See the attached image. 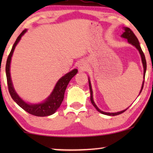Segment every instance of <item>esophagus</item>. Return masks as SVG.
I'll list each match as a JSON object with an SVG mask.
<instances>
[{
	"instance_id": "esophagus-1",
	"label": "esophagus",
	"mask_w": 153,
	"mask_h": 153,
	"mask_svg": "<svg viewBox=\"0 0 153 153\" xmlns=\"http://www.w3.org/2000/svg\"><path fill=\"white\" fill-rule=\"evenodd\" d=\"M79 69L80 71H83L86 69V67H85V65L83 63H80L79 65Z\"/></svg>"
}]
</instances>
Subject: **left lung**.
I'll return each mask as SVG.
<instances>
[{
    "mask_svg": "<svg viewBox=\"0 0 153 153\" xmlns=\"http://www.w3.org/2000/svg\"><path fill=\"white\" fill-rule=\"evenodd\" d=\"M123 37H124V38H126L127 39V41H128L129 43H130L133 46H134V47L137 48V49L139 50L140 54H141V60H142V62H143V69H144V73H143V79H145V75H146V68H147V65H146V58H145V55H144L143 51H142L141 47H140V45H139V40H138L137 37H136V35H134V33H133V31L131 30L130 28H125V32L123 33V34L121 35ZM88 81H89V88H90V91H91V103L93 104V105L94 106V107H95L96 109H97L98 111L100 113H101L102 114H105V115H107V116H117V115H119V114H123V112H125V111H126L127 108H126L125 110H123L122 111H119V112H117V113H106V112H104L100 110L99 108L97 106H96V104H95V102L93 101V91H92V88H91V82H90L89 79H88ZM143 84H144V80L143 81V85H142V87H141V91H140V93H141L142 90H143Z\"/></svg>",
    "mask_w": 153,
    "mask_h": 153,
    "instance_id": "1",
    "label": "left lung"
}]
</instances>
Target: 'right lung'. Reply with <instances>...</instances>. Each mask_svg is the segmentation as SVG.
I'll list each match as a JSON object with an SVG mask.
<instances>
[{
	"label": "right lung",
	"instance_id": "obj_1",
	"mask_svg": "<svg viewBox=\"0 0 153 153\" xmlns=\"http://www.w3.org/2000/svg\"><path fill=\"white\" fill-rule=\"evenodd\" d=\"M26 29H25L21 33V34L19 35L17 39H16L13 47L12 48L11 51L8 56L7 62H6L5 66V72H6V76H7V82L8 85V91L11 95V97L14 102L18 104L20 107H22L24 111L28 112V114L33 116H48L50 115H52L56 112V111L60 107L62 100L64 99L65 91L66 88L68 86L69 82L72 79V77H74L77 73L76 69H74L72 71H71L68 74H66L64 76H62L61 79H59L56 83L55 88H54L53 92L50 95L47 100L45 102L38 104H29L26 102L21 99L19 97V95L14 91L13 85H12L11 77H10V62H11V58L12 54H13L14 50L15 49V47L17 45L19 41L22 38V35L26 32Z\"/></svg>",
	"mask_w": 153,
	"mask_h": 153
}]
</instances>
